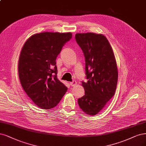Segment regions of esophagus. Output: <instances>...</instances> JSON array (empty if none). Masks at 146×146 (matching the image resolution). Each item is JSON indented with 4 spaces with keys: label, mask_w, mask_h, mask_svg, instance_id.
Here are the masks:
<instances>
[{
    "label": "esophagus",
    "mask_w": 146,
    "mask_h": 146,
    "mask_svg": "<svg viewBox=\"0 0 146 146\" xmlns=\"http://www.w3.org/2000/svg\"><path fill=\"white\" fill-rule=\"evenodd\" d=\"M76 84H77V82H76V81H75V80H73L72 82L70 83V85H71V86H75Z\"/></svg>",
    "instance_id": "esophagus-1"
}]
</instances>
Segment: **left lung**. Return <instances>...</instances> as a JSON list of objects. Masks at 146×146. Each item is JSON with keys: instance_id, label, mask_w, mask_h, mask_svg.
<instances>
[{"instance_id": "left-lung-1", "label": "left lung", "mask_w": 146, "mask_h": 146, "mask_svg": "<svg viewBox=\"0 0 146 146\" xmlns=\"http://www.w3.org/2000/svg\"><path fill=\"white\" fill-rule=\"evenodd\" d=\"M75 38L85 58L87 82H82L84 95L78 99L80 108L86 113L95 115L115 94L118 70L113 50L102 34H76Z\"/></svg>"}]
</instances>
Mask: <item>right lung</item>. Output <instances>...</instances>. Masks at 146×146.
<instances>
[{
  "label": "right lung",
  "mask_w": 146,
  "mask_h": 146,
  "mask_svg": "<svg viewBox=\"0 0 146 146\" xmlns=\"http://www.w3.org/2000/svg\"><path fill=\"white\" fill-rule=\"evenodd\" d=\"M72 36L71 33L36 34L22 48L18 66L20 81L28 97L43 109L56 106L67 91L57 78L56 60Z\"/></svg>",
  "instance_id": "right-lung-1"
}]
</instances>
